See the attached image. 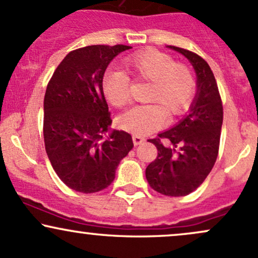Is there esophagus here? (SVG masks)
I'll return each mask as SVG.
<instances>
[{
  "mask_svg": "<svg viewBox=\"0 0 258 258\" xmlns=\"http://www.w3.org/2000/svg\"><path fill=\"white\" fill-rule=\"evenodd\" d=\"M132 140H134L135 146H138V144L143 143L144 141H146L143 137H141V136H134V137H132Z\"/></svg>",
  "mask_w": 258,
  "mask_h": 258,
  "instance_id": "34e87169",
  "label": "esophagus"
}]
</instances>
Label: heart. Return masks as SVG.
Masks as SVG:
<instances>
[{"mask_svg": "<svg viewBox=\"0 0 258 258\" xmlns=\"http://www.w3.org/2000/svg\"><path fill=\"white\" fill-rule=\"evenodd\" d=\"M122 64L135 78L151 82L147 100L152 103L131 107L120 116L118 123L124 131L135 136L158 131L165 124V111L177 115L191 103L196 89L194 73L168 53L141 50L124 57ZM101 89L112 106L121 107L130 99V79L123 73L109 71L101 81Z\"/></svg>", "mask_w": 258, "mask_h": 258, "instance_id": "1", "label": "heart"}]
</instances>
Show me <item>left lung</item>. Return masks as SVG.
<instances>
[{
	"label": "left lung",
	"instance_id": "8db88e82",
	"mask_svg": "<svg viewBox=\"0 0 258 258\" xmlns=\"http://www.w3.org/2000/svg\"><path fill=\"white\" fill-rule=\"evenodd\" d=\"M168 47L182 53L197 76V93L189 114L176 126L154 140L158 157L146 169L149 186L161 195L186 196L196 189L216 164L223 124V104L209 64L201 56L181 47ZM166 140L165 146L161 141Z\"/></svg>",
	"mask_w": 258,
	"mask_h": 258
}]
</instances>
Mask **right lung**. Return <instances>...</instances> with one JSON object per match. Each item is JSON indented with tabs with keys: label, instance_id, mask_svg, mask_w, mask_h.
<instances>
[{
	"label": "right lung",
	"instance_id": "1",
	"mask_svg": "<svg viewBox=\"0 0 258 258\" xmlns=\"http://www.w3.org/2000/svg\"><path fill=\"white\" fill-rule=\"evenodd\" d=\"M127 45H90L71 51L53 72L44 98V142L62 182L82 194L106 188L116 168L134 147L131 135L109 131L110 117L101 81Z\"/></svg>",
	"mask_w": 258,
	"mask_h": 258
}]
</instances>
